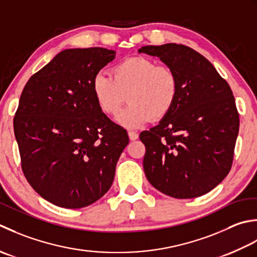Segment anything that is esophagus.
Returning a JSON list of instances; mask_svg holds the SVG:
<instances>
[{"label":"esophagus","mask_w":257,"mask_h":257,"mask_svg":"<svg viewBox=\"0 0 257 257\" xmlns=\"http://www.w3.org/2000/svg\"><path fill=\"white\" fill-rule=\"evenodd\" d=\"M128 138L131 141H135L139 139V134L136 132H133V131H128Z\"/></svg>","instance_id":"34e87169"}]
</instances>
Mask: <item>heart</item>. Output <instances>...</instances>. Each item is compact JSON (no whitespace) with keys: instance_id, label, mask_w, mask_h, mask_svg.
<instances>
[{"instance_id":"obj_1","label":"heart","mask_w":257,"mask_h":257,"mask_svg":"<svg viewBox=\"0 0 257 257\" xmlns=\"http://www.w3.org/2000/svg\"><path fill=\"white\" fill-rule=\"evenodd\" d=\"M111 75L97 73L92 80V92L99 111L116 115L125 101L128 105L117 116L119 124L136 128L163 118L170 113L179 93V81L172 69L156 65L148 57L123 60L112 67Z\"/></svg>"}]
</instances>
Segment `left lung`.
<instances>
[{"label": "left lung", "instance_id": "8db88e82", "mask_svg": "<svg viewBox=\"0 0 257 257\" xmlns=\"http://www.w3.org/2000/svg\"><path fill=\"white\" fill-rule=\"evenodd\" d=\"M174 71L179 93L159 125L140 134L143 167L156 190L174 198L206 194L231 170L239 117L233 92L198 52L175 43L142 46Z\"/></svg>", "mask_w": 257, "mask_h": 257}]
</instances>
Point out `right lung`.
Segmentation results:
<instances>
[{"instance_id":"obj_1","label":"right lung","mask_w":257,"mask_h":257,"mask_svg":"<svg viewBox=\"0 0 257 257\" xmlns=\"http://www.w3.org/2000/svg\"><path fill=\"white\" fill-rule=\"evenodd\" d=\"M115 51L67 49L30 77L14 116L26 180L56 206L81 208L111 187L126 131L99 111L92 80Z\"/></svg>"}]
</instances>
